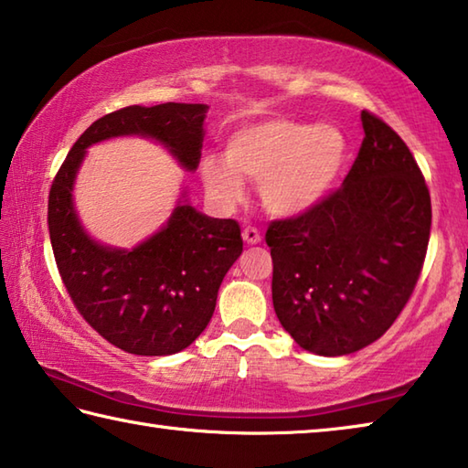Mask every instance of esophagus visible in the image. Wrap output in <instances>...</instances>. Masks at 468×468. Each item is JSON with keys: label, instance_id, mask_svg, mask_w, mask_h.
Segmentation results:
<instances>
[{"label": "esophagus", "instance_id": "1", "mask_svg": "<svg viewBox=\"0 0 468 468\" xmlns=\"http://www.w3.org/2000/svg\"><path fill=\"white\" fill-rule=\"evenodd\" d=\"M243 241L248 245H258L260 241H262V233H260L256 227H245L243 229Z\"/></svg>", "mask_w": 468, "mask_h": 468}]
</instances>
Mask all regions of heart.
Instances as JSON below:
<instances>
[{
    "label": "heart",
    "instance_id": "b5f03b06",
    "mask_svg": "<svg viewBox=\"0 0 468 468\" xmlns=\"http://www.w3.org/2000/svg\"><path fill=\"white\" fill-rule=\"evenodd\" d=\"M225 156H206L200 167L208 192L223 202L243 196V179L260 181V196L276 217L315 208L343 173L346 138L336 125L271 117L237 128Z\"/></svg>",
    "mask_w": 468,
    "mask_h": 468
}]
</instances>
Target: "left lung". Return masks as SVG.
Returning a JSON list of instances; mask_svg holds the SVG:
<instances>
[{
    "label": "left lung",
    "instance_id": "1",
    "mask_svg": "<svg viewBox=\"0 0 468 468\" xmlns=\"http://www.w3.org/2000/svg\"><path fill=\"white\" fill-rule=\"evenodd\" d=\"M361 123L366 138L340 189L266 231L276 318L324 357L359 351L392 326L430 243L431 197L409 146L367 111Z\"/></svg>",
    "mask_w": 468,
    "mask_h": 468
}]
</instances>
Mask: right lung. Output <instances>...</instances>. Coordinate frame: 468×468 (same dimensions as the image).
Returning a JSON list of instances; mask_svg holds the SVG:
<instances>
[{
	"label": "right lung",
	"mask_w": 468,
	"mask_h": 468,
	"mask_svg": "<svg viewBox=\"0 0 468 468\" xmlns=\"http://www.w3.org/2000/svg\"><path fill=\"white\" fill-rule=\"evenodd\" d=\"M208 107L200 102L132 105L94 122L69 150L49 192V237L61 281L82 318L111 345L132 355L163 357L184 351L215 314L218 287L241 256L233 218L196 210L184 189L171 217L136 248H111L84 231L74 181L89 146L140 136L169 150L196 171Z\"/></svg>",
	"instance_id": "1"
}]
</instances>
